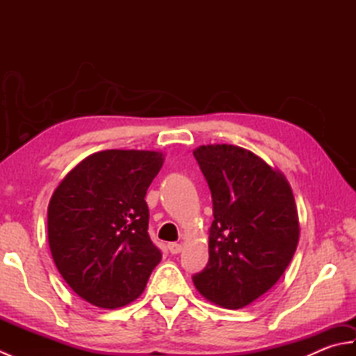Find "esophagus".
Masks as SVG:
<instances>
[{"label": "esophagus", "mask_w": 356, "mask_h": 356, "mask_svg": "<svg viewBox=\"0 0 356 356\" xmlns=\"http://www.w3.org/2000/svg\"><path fill=\"white\" fill-rule=\"evenodd\" d=\"M168 251L171 254H179L180 251H182V245H180V243H168Z\"/></svg>", "instance_id": "1"}]
</instances>
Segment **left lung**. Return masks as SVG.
I'll list each match as a JSON object with an SVG mask.
<instances>
[{"mask_svg":"<svg viewBox=\"0 0 356 356\" xmlns=\"http://www.w3.org/2000/svg\"><path fill=\"white\" fill-rule=\"evenodd\" d=\"M194 157L213 197L209 260L193 277L214 305L240 309L274 286L300 238L292 188L282 171L236 145H202Z\"/></svg>","mask_w":356,"mask_h":356,"instance_id":"obj_1","label":"left lung"}]
</instances>
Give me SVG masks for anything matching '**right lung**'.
<instances>
[{
    "label": "right lung",
    "mask_w": 356,
    "mask_h": 356,
    "mask_svg": "<svg viewBox=\"0 0 356 356\" xmlns=\"http://www.w3.org/2000/svg\"><path fill=\"white\" fill-rule=\"evenodd\" d=\"M162 165L161 151L105 149L79 162L53 191V261L73 292L93 306L131 303L162 260L148 236L145 202Z\"/></svg>",
    "instance_id": "obj_1"
}]
</instances>
